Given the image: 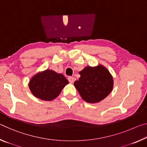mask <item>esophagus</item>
<instances>
[{"mask_svg": "<svg viewBox=\"0 0 147 147\" xmlns=\"http://www.w3.org/2000/svg\"><path fill=\"white\" fill-rule=\"evenodd\" d=\"M68 80H69L70 83H73V82H74V81H75L76 78H74V77H72V76H70V77H69Z\"/></svg>", "mask_w": 147, "mask_h": 147, "instance_id": "esophagus-1", "label": "esophagus"}]
</instances>
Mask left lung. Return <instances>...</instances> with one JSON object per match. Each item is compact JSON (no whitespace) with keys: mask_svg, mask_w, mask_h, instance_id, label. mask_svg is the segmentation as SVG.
Returning a JSON list of instances; mask_svg holds the SVG:
<instances>
[{"mask_svg":"<svg viewBox=\"0 0 147 147\" xmlns=\"http://www.w3.org/2000/svg\"><path fill=\"white\" fill-rule=\"evenodd\" d=\"M80 77L74 85L82 98L88 103L101 101L110 94L113 87V79L102 65L86 67L79 72Z\"/></svg>","mask_w":147,"mask_h":147,"instance_id":"8db88e82","label":"left lung"}]
</instances>
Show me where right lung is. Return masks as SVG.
Returning <instances> with one entry per match:
<instances>
[{
	"instance_id": "add662e5",
	"label": "right lung",
	"mask_w": 147,
	"mask_h": 147,
	"mask_svg": "<svg viewBox=\"0 0 147 147\" xmlns=\"http://www.w3.org/2000/svg\"><path fill=\"white\" fill-rule=\"evenodd\" d=\"M69 81L61 74L52 70H46L36 74L30 81L29 88L37 98L52 101L59 95Z\"/></svg>"
}]
</instances>
